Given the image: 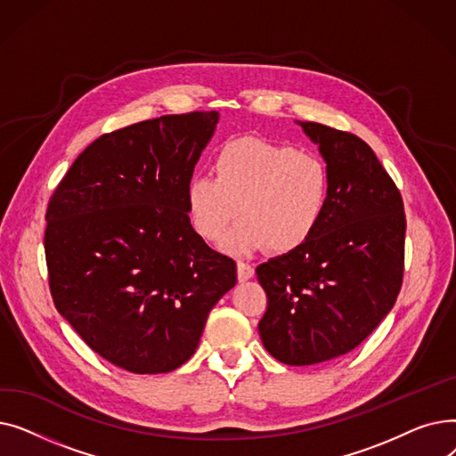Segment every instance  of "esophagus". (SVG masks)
Returning <instances> with one entry per match:
<instances>
[{"mask_svg": "<svg viewBox=\"0 0 456 456\" xmlns=\"http://www.w3.org/2000/svg\"><path fill=\"white\" fill-rule=\"evenodd\" d=\"M236 266H238V281H240V282H246V281H249L253 277L255 268L251 265H248V262L238 260Z\"/></svg>", "mask_w": 456, "mask_h": 456, "instance_id": "obj_1", "label": "esophagus"}]
</instances>
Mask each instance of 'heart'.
<instances>
[{
  "label": "heart",
  "mask_w": 456,
  "mask_h": 456,
  "mask_svg": "<svg viewBox=\"0 0 456 456\" xmlns=\"http://www.w3.org/2000/svg\"><path fill=\"white\" fill-rule=\"evenodd\" d=\"M211 175L186 184L188 220L207 242H220L234 220L232 251L290 253L320 227L330 196L327 162L262 138L232 140L216 153Z\"/></svg>",
  "instance_id": "heart-1"
}]
</instances>
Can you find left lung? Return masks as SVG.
Instances as JSON below:
<instances>
[{
    "label": "left lung",
    "instance_id": "obj_1",
    "mask_svg": "<svg viewBox=\"0 0 456 456\" xmlns=\"http://www.w3.org/2000/svg\"><path fill=\"white\" fill-rule=\"evenodd\" d=\"M318 143L330 196L308 240L256 266L268 296L258 332L268 353L310 366L349 353L385 318L401 290L403 198L368 143L316 122H297Z\"/></svg>",
    "mask_w": 456,
    "mask_h": 456
}]
</instances>
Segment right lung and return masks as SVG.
<instances>
[{"instance_id": "add662e5", "label": "right lung", "mask_w": 456, "mask_h": 456, "mask_svg": "<svg viewBox=\"0 0 456 456\" xmlns=\"http://www.w3.org/2000/svg\"><path fill=\"white\" fill-rule=\"evenodd\" d=\"M220 114H167L102 134L45 212V265L61 316L131 373H167L198 349L236 262L191 227L186 184Z\"/></svg>"}]
</instances>
